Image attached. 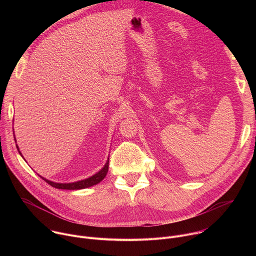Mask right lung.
I'll return each mask as SVG.
<instances>
[{
	"label": "right lung",
	"mask_w": 256,
	"mask_h": 256,
	"mask_svg": "<svg viewBox=\"0 0 256 256\" xmlns=\"http://www.w3.org/2000/svg\"><path fill=\"white\" fill-rule=\"evenodd\" d=\"M14 140L16 142V138L14 136ZM16 147H17V150L19 152V154L22 156L20 150H19V147L16 144ZM23 158V156H22ZM24 159V158H23ZM25 160V159H24ZM108 164H109V158L107 159L105 165L101 168V170H99L97 173H95L94 175L86 178V179H83V180H79V181H75V182H68V184H58V182H54V181H50L42 176H40L44 181H46L48 184L50 186H52V188H58V190H84V188H88L90 186H96L98 184L99 182H101L104 177L106 176L107 172H108Z\"/></svg>",
	"instance_id": "add662e5"
}]
</instances>
